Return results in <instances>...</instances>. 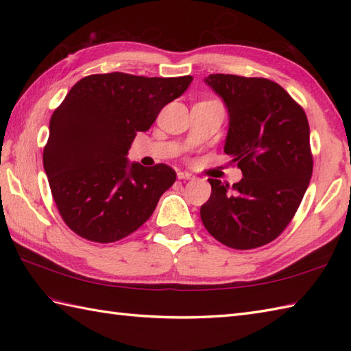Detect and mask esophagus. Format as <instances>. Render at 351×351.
I'll use <instances>...</instances> for the list:
<instances>
[{"label": "esophagus", "mask_w": 351, "mask_h": 351, "mask_svg": "<svg viewBox=\"0 0 351 351\" xmlns=\"http://www.w3.org/2000/svg\"><path fill=\"white\" fill-rule=\"evenodd\" d=\"M178 178H180V180H193L195 176L189 173V171H180V173H178Z\"/></svg>", "instance_id": "34e87169"}]
</instances>
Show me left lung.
I'll use <instances>...</instances> for the list:
<instances>
[{
    "instance_id": "left-lung-1",
    "label": "left lung",
    "mask_w": 351,
    "mask_h": 351,
    "mask_svg": "<svg viewBox=\"0 0 351 351\" xmlns=\"http://www.w3.org/2000/svg\"><path fill=\"white\" fill-rule=\"evenodd\" d=\"M229 111L225 152L243 171L229 187L210 178L200 219L215 240L250 250L276 240L306 191L314 158L302 106L271 80L211 73L206 80Z\"/></svg>"
}]
</instances>
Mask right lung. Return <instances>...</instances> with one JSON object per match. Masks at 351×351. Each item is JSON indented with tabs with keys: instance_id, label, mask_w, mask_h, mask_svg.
<instances>
[{
	"instance_id": "add662e5",
	"label": "right lung",
	"mask_w": 351,
	"mask_h": 351,
	"mask_svg": "<svg viewBox=\"0 0 351 351\" xmlns=\"http://www.w3.org/2000/svg\"><path fill=\"white\" fill-rule=\"evenodd\" d=\"M191 81L95 73L81 78L54 110L43 167L57 210L77 235L114 243L151 217L176 171L162 162L130 164L126 152Z\"/></svg>"
}]
</instances>
